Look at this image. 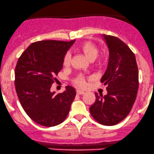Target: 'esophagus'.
Segmentation results:
<instances>
[{
  "instance_id": "esophagus-1",
  "label": "esophagus",
  "mask_w": 154,
  "mask_h": 154,
  "mask_svg": "<svg viewBox=\"0 0 154 154\" xmlns=\"http://www.w3.org/2000/svg\"><path fill=\"white\" fill-rule=\"evenodd\" d=\"M76 93L78 95H83L84 93V90H76Z\"/></svg>"
}]
</instances>
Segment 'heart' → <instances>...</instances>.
<instances>
[{"instance_id": "obj_1", "label": "heart", "mask_w": 154, "mask_h": 154, "mask_svg": "<svg viewBox=\"0 0 154 154\" xmlns=\"http://www.w3.org/2000/svg\"><path fill=\"white\" fill-rule=\"evenodd\" d=\"M78 49L82 52L84 54L86 57L89 59V60L92 61L94 59H96V57L98 56L99 54V49L97 48L96 45L91 42H83L78 47ZM70 54H66L63 58V61H62V64L64 66L67 67L70 64ZM75 83L79 87H84L86 85L85 80L84 78L82 75L79 76L75 79Z\"/></svg>"}]
</instances>
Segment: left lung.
<instances>
[{"mask_svg": "<svg viewBox=\"0 0 154 154\" xmlns=\"http://www.w3.org/2000/svg\"><path fill=\"white\" fill-rule=\"evenodd\" d=\"M103 37L109 51L107 69L100 82L107 94L95 92V101L90 107L93 118L104 125H114L129 114L139 87L138 67L135 55L128 45L114 36Z\"/></svg>", "mask_w": 154, "mask_h": 154, "instance_id": "1", "label": "left lung"}]
</instances>
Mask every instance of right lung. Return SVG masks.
Returning <instances> with one entry per match:
<instances>
[{
    "instance_id": "1",
    "label": "right lung",
    "mask_w": 154,
    "mask_h": 154,
    "mask_svg": "<svg viewBox=\"0 0 154 154\" xmlns=\"http://www.w3.org/2000/svg\"><path fill=\"white\" fill-rule=\"evenodd\" d=\"M74 42L38 41L31 44L18 59L14 72L18 98L28 116L39 125L55 126L68 115L75 90L67 86L64 92L56 95L51 87Z\"/></svg>"
}]
</instances>
